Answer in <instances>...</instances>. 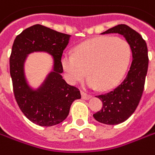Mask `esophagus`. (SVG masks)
<instances>
[{"label":"esophagus","mask_w":155,"mask_h":155,"mask_svg":"<svg viewBox=\"0 0 155 155\" xmlns=\"http://www.w3.org/2000/svg\"><path fill=\"white\" fill-rule=\"evenodd\" d=\"M81 94L82 97H83L84 99H89V98L91 97V94H88V93H86V92H84V91H82Z\"/></svg>","instance_id":"1"}]
</instances>
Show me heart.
<instances>
[{
    "mask_svg": "<svg viewBox=\"0 0 155 155\" xmlns=\"http://www.w3.org/2000/svg\"><path fill=\"white\" fill-rule=\"evenodd\" d=\"M132 49L124 39L100 36L77 46L73 55H64L61 64L67 80L77 84L87 75L91 88L109 90L117 85L127 71Z\"/></svg>",
    "mask_w": 155,
    "mask_h": 155,
    "instance_id": "1",
    "label": "heart"
}]
</instances>
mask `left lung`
Listing matches in <instances>:
<instances>
[{
	"instance_id": "8db88e82",
	"label": "left lung",
	"mask_w": 155,
	"mask_h": 155,
	"mask_svg": "<svg viewBox=\"0 0 155 155\" xmlns=\"http://www.w3.org/2000/svg\"><path fill=\"white\" fill-rule=\"evenodd\" d=\"M122 35L131 46L133 61L126 78L115 89L97 95L103 106L93 114L94 119L105 125H118L134 112L142 97L148 68L147 46L142 36L134 29L120 24L101 33Z\"/></svg>"
}]
</instances>
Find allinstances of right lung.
I'll return each mask as SVG.
<instances>
[{
	"label": "right lung",
	"mask_w": 155,
	"mask_h": 155,
	"mask_svg": "<svg viewBox=\"0 0 155 155\" xmlns=\"http://www.w3.org/2000/svg\"><path fill=\"white\" fill-rule=\"evenodd\" d=\"M70 35L35 24L17 35L9 58L10 76L15 98L22 113L31 122L41 127H52L65 120L74 100L81 98L78 87L63 78L61 64L63 52L69 43ZM45 51L54 58V70L39 89L27 85L23 64L28 54Z\"/></svg>",
	"instance_id": "add662e5"
}]
</instances>
